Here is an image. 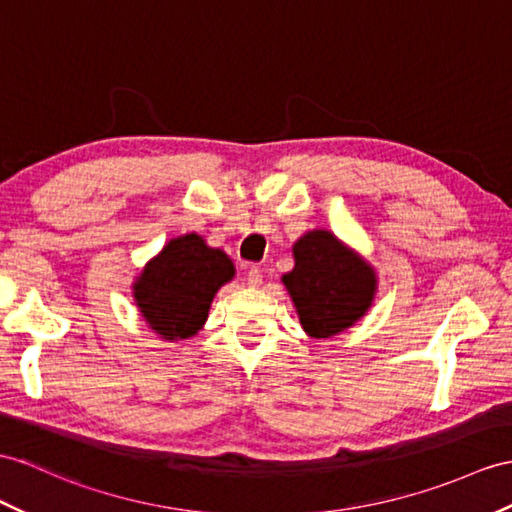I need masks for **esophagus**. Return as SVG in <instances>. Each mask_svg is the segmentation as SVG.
Listing matches in <instances>:
<instances>
[{
    "instance_id": "34e87169",
    "label": "esophagus",
    "mask_w": 512,
    "mask_h": 512,
    "mask_svg": "<svg viewBox=\"0 0 512 512\" xmlns=\"http://www.w3.org/2000/svg\"><path fill=\"white\" fill-rule=\"evenodd\" d=\"M247 284L249 286H260V284H263V271H260L258 267H249V271H247Z\"/></svg>"
}]
</instances>
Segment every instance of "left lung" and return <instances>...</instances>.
Wrapping results in <instances>:
<instances>
[{
  "instance_id": "left-lung-1",
  "label": "left lung",
  "mask_w": 512,
  "mask_h": 512,
  "mask_svg": "<svg viewBox=\"0 0 512 512\" xmlns=\"http://www.w3.org/2000/svg\"><path fill=\"white\" fill-rule=\"evenodd\" d=\"M293 254L295 269L282 280L302 328L315 339H328L354 326L376 291L371 267L326 230L302 236Z\"/></svg>"
}]
</instances>
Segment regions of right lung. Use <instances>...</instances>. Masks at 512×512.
<instances>
[{
	"label": "right lung",
	"mask_w": 512,
	"mask_h": 512,
	"mask_svg": "<svg viewBox=\"0 0 512 512\" xmlns=\"http://www.w3.org/2000/svg\"><path fill=\"white\" fill-rule=\"evenodd\" d=\"M232 276V260L221 249L186 234L145 267L134 286L136 304L152 330L169 341L186 339L202 328L219 286Z\"/></svg>",
	"instance_id": "1"
}]
</instances>
